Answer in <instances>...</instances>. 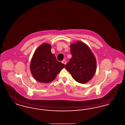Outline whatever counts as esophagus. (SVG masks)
<instances>
[{"label": "esophagus", "mask_w": 125, "mask_h": 125, "mask_svg": "<svg viewBox=\"0 0 125 125\" xmlns=\"http://www.w3.org/2000/svg\"><path fill=\"white\" fill-rule=\"evenodd\" d=\"M62 63L63 64H64V65H65V64H66V60H63L62 61Z\"/></svg>", "instance_id": "1"}]
</instances>
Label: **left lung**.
Wrapping results in <instances>:
<instances>
[{
    "mask_svg": "<svg viewBox=\"0 0 125 125\" xmlns=\"http://www.w3.org/2000/svg\"><path fill=\"white\" fill-rule=\"evenodd\" d=\"M70 49L72 57L65 65V68L77 82L86 83L95 73V57L89 48L83 42L72 44Z\"/></svg>",
    "mask_w": 125,
    "mask_h": 125,
    "instance_id": "8db88e82",
    "label": "left lung"
}]
</instances>
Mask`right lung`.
<instances>
[{"label": "right lung", "mask_w": 125, "mask_h": 125, "mask_svg": "<svg viewBox=\"0 0 125 125\" xmlns=\"http://www.w3.org/2000/svg\"><path fill=\"white\" fill-rule=\"evenodd\" d=\"M51 46L46 43L38 48L31 60L30 68L36 81L42 83H49L53 81L56 75L65 67L52 53Z\"/></svg>", "instance_id": "right-lung-1"}]
</instances>
